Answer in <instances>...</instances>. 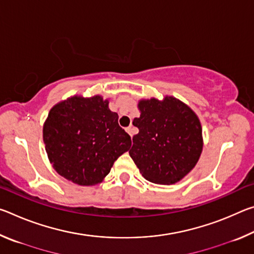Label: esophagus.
I'll return each mask as SVG.
<instances>
[{
  "instance_id": "34e87169",
  "label": "esophagus",
  "mask_w": 254,
  "mask_h": 254,
  "mask_svg": "<svg viewBox=\"0 0 254 254\" xmlns=\"http://www.w3.org/2000/svg\"><path fill=\"white\" fill-rule=\"evenodd\" d=\"M126 131L128 133V134H130V136L132 137L133 136V133H134V128H133V127L132 126H130V127H127V128H126Z\"/></svg>"
}]
</instances>
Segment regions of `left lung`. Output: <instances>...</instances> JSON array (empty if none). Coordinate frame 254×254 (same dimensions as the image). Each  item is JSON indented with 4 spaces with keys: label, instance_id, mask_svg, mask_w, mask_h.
<instances>
[{
    "label": "left lung",
    "instance_id": "8db88e82",
    "mask_svg": "<svg viewBox=\"0 0 254 254\" xmlns=\"http://www.w3.org/2000/svg\"><path fill=\"white\" fill-rule=\"evenodd\" d=\"M140 117L133 120L139 133L128 151L149 182L170 185L194 168L203 150L198 118L174 97L140 101Z\"/></svg>",
    "mask_w": 254,
    "mask_h": 254
}]
</instances>
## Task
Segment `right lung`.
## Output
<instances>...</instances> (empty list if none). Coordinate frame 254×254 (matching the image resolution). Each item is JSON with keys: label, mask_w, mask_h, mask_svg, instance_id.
<instances>
[{"label": "right lung", "mask_w": 254, "mask_h": 254, "mask_svg": "<svg viewBox=\"0 0 254 254\" xmlns=\"http://www.w3.org/2000/svg\"><path fill=\"white\" fill-rule=\"evenodd\" d=\"M119 115L101 96H74L50 110L44 126L46 151L55 170L81 186L102 182L131 147Z\"/></svg>", "instance_id": "1"}]
</instances>
